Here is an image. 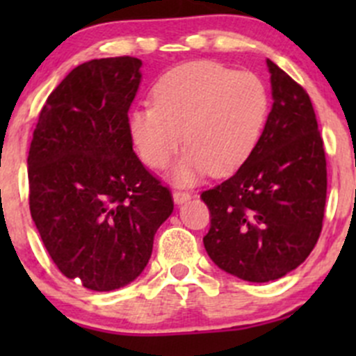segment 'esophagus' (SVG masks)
Wrapping results in <instances>:
<instances>
[{"mask_svg":"<svg viewBox=\"0 0 356 356\" xmlns=\"http://www.w3.org/2000/svg\"><path fill=\"white\" fill-rule=\"evenodd\" d=\"M172 198H174L175 204H184L186 201L191 200V195H189V193H186V191H174Z\"/></svg>","mask_w":356,"mask_h":356,"instance_id":"esophagus-1","label":"esophagus"}]
</instances>
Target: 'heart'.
Returning <instances> with one entry per match:
<instances>
[{
	"instance_id": "obj_1",
	"label": "heart",
	"mask_w": 356,
	"mask_h": 356,
	"mask_svg": "<svg viewBox=\"0 0 356 356\" xmlns=\"http://www.w3.org/2000/svg\"><path fill=\"white\" fill-rule=\"evenodd\" d=\"M152 99L153 105L129 113V136L152 168L167 165L184 139L188 149L170 170L179 184H191L208 170L225 175L241 167L260 139L268 111L260 77L211 62L172 68L153 86Z\"/></svg>"
}]
</instances>
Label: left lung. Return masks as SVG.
<instances>
[{
  "instance_id": "8db88e82",
  "label": "left lung",
  "mask_w": 356,
  "mask_h": 356,
  "mask_svg": "<svg viewBox=\"0 0 356 356\" xmlns=\"http://www.w3.org/2000/svg\"><path fill=\"white\" fill-rule=\"evenodd\" d=\"M272 110L264 132L232 177L201 195L211 225L204 250L243 281L268 282L300 267L322 231L327 170L310 98L267 60Z\"/></svg>"
}]
</instances>
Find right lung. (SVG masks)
Listing matches in <instances>:
<instances>
[{
	"label": "right lung",
	"mask_w": 356,
	"mask_h": 356,
	"mask_svg": "<svg viewBox=\"0 0 356 356\" xmlns=\"http://www.w3.org/2000/svg\"><path fill=\"white\" fill-rule=\"evenodd\" d=\"M141 67L131 56L75 67L46 99L29 149L32 220L60 272L92 291L138 279L174 210L129 136Z\"/></svg>",
	"instance_id": "add662e5"
}]
</instances>
